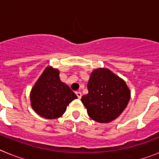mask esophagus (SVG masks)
<instances>
[{"label":"esophagus","mask_w":159,"mask_h":159,"mask_svg":"<svg viewBox=\"0 0 159 159\" xmlns=\"http://www.w3.org/2000/svg\"><path fill=\"white\" fill-rule=\"evenodd\" d=\"M75 94H76L78 99H81V97H82V93H81L80 92H75Z\"/></svg>","instance_id":"obj_1"}]
</instances>
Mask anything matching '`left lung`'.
Segmentation results:
<instances>
[{
	"label": "left lung",
	"instance_id": "8db88e82",
	"mask_svg": "<svg viewBox=\"0 0 159 159\" xmlns=\"http://www.w3.org/2000/svg\"><path fill=\"white\" fill-rule=\"evenodd\" d=\"M88 95L81 99L93 120L107 123L119 117L127 107L130 91L123 79L111 70L99 67L91 73Z\"/></svg>",
	"mask_w": 159,
	"mask_h": 159
}]
</instances>
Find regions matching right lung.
Instances as JSON below:
<instances>
[{
    "mask_svg": "<svg viewBox=\"0 0 159 159\" xmlns=\"http://www.w3.org/2000/svg\"><path fill=\"white\" fill-rule=\"evenodd\" d=\"M77 96L60 79V71L52 66L43 70L30 92L32 109L39 116L55 119L64 115L67 107Z\"/></svg>",
    "mask_w": 159,
    "mask_h": 159,
    "instance_id": "right-lung-1",
    "label": "right lung"
}]
</instances>
